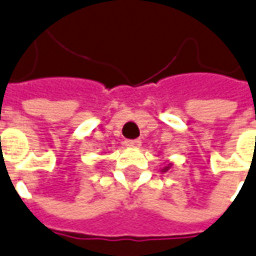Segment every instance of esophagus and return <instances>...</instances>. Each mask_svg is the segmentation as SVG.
Wrapping results in <instances>:
<instances>
[{
    "instance_id": "obj_1",
    "label": "esophagus",
    "mask_w": 256,
    "mask_h": 256,
    "mask_svg": "<svg viewBox=\"0 0 256 256\" xmlns=\"http://www.w3.org/2000/svg\"><path fill=\"white\" fill-rule=\"evenodd\" d=\"M140 144H142V142H140L138 138H134V140H126V146H128V148H138V146H140Z\"/></svg>"
}]
</instances>
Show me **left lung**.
I'll return each mask as SVG.
<instances>
[{
	"label": "left lung",
	"mask_w": 256,
	"mask_h": 256,
	"mask_svg": "<svg viewBox=\"0 0 256 256\" xmlns=\"http://www.w3.org/2000/svg\"><path fill=\"white\" fill-rule=\"evenodd\" d=\"M171 167H172V163H167V166H166V167L162 168V172H167Z\"/></svg>",
	"instance_id": "1"
}]
</instances>
